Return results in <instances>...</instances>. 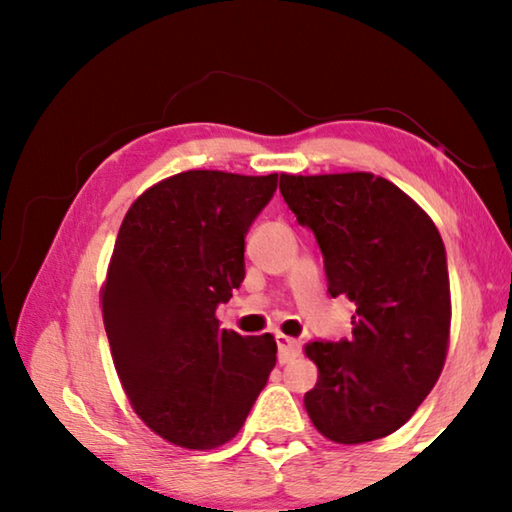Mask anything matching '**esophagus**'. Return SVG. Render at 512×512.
<instances>
[{
  "mask_svg": "<svg viewBox=\"0 0 512 512\" xmlns=\"http://www.w3.org/2000/svg\"><path fill=\"white\" fill-rule=\"evenodd\" d=\"M275 341H277V350H280L282 363H289L291 359H296L300 354L298 339H291V336H287V334H275Z\"/></svg>",
  "mask_w": 512,
  "mask_h": 512,
  "instance_id": "1",
  "label": "esophagus"
}]
</instances>
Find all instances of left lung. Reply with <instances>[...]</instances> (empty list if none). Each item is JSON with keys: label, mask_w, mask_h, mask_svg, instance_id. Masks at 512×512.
<instances>
[{"label": "left lung", "mask_w": 512, "mask_h": 512, "mask_svg": "<svg viewBox=\"0 0 512 512\" xmlns=\"http://www.w3.org/2000/svg\"><path fill=\"white\" fill-rule=\"evenodd\" d=\"M280 192L298 223L314 230L329 296L357 305L350 341L305 345L318 366L305 393L309 418L339 445L391 436L447 359L452 296L440 232L411 196L375 173H282Z\"/></svg>", "instance_id": "left-lung-1"}]
</instances>
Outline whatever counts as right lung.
<instances>
[{
  "label": "right lung",
  "instance_id": "1",
  "mask_svg": "<svg viewBox=\"0 0 512 512\" xmlns=\"http://www.w3.org/2000/svg\"><path fill=\"white\" fill-rule=\"evenodd\" d=\"M275 187L277 173L183 171L121 221L103 325L133 411L171 445L205 452L235 438L275 368L271 334L241 336L216 318L244 282L246 232Z\"/></svg>",
  "mask_w": 512,
  "mask_h": 512
}]
</instances>
